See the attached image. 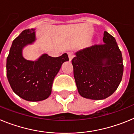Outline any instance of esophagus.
I'll return each instance as SVG.
<instances>
[{
  "label": "esophagus",
  "mask_w": 134,
  "mask_h": 134,
  "mask_svg": "<svg viewBox=\"0 0 134 134\" xmlns=\"http://www.w3.org/2000/svg\"><path fill=\"white\" fill-rule=\"evenodd\" d=\"M68 58H69L70 61H71V60H72V58L74 57V54H73L72 52H69L68 54Z\"/></svg>",
  "instance_id": "34e87169"
}]
</instances>
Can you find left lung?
Here are the masks:
<instances>
[{"label": "left lung", "instance_id": "8db88e82", "mask_svg": "<svg viewBox=\"0 0 134 134\" xmlns=\"http://www.w3.org/2000/svg\"><path fill=\"white\" fill-rule=\"evenodd\" d=\"M103 40V44L77 52L72 60L78 91L86 99H106L116 91L122 79V55L115 39L105 31Z\"/></svg>", "mask_w": 134, "mask_h": 134}]
</instances>
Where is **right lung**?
Here are the masks:
<instances>
[{"mask_svg": "<svg viewBox=\"0 0 134 134\" xmlns=\"http://www.w3.org/2000/svg\"><path fill=\"white\" fill-rule=\"evenodd\" d=\"M35 29H25L13 41L7 59V76L10 87L19 97L28 101L49 97L54 79L62 64L68 61L67 54L53 58L43 54L36 61L24 58L22 49L35 40Z\"/></svg>", "mask_w": 134, "mask_h": 134, "instance_id": "1", "label": "right lung"}]
</instances>
